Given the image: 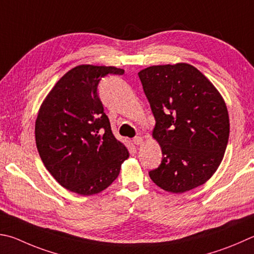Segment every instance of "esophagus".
Returning <instances> with one entry per match:
<instances>
[{"label":"esophagus","mask_w":254,"mask_h":254,"mask_svg":"<svg viewBox=\"0 0 254 254\" xmlns=\"http://www.w3.org/2000/svg\"><path fill=\"white\" fill-rule=\"evenodd\" d=\"M133 143H134L135 145H141L143 143V137L142 136H135L134 139H133Z\"/></svg>","instance_id":"esophagus-1"}]
</instances>
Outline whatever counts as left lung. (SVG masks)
I'll use <instances>...</instances> for the list:
<instances>
[{
	"mask_svg": "<svg viewBox=\"0 0 254 254\" xmlns=\"http://www.w3.org/2000/svg\"><path fill=\"white\" fill-rule=\"evenodd\" d=\"M155 118L152 136L162 161L149 175L171 193L200 187L218 170L227 149L230 121L215 86L188 63L153 65L139 72Z\"/></svg>",
	"mask_w": 254,
	"mask_h": 254,
	"instance_id": "left-lung-1",
	"label": "left lung"
}]
</instances>
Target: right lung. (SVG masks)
<instances>
[{
    "label": "right lung",
    "instance_id": "add662e5",
    "mask_svg": "<svg viewBox=\"0 0 254 254\" xmlns=\"http://www.w3.org/2000/svg\"><path fill=\"white\" fill-rule=\"evenodd\" d=\"M115 66L82 64L66 72L50 91L35 121V142L52 177L80 195L105 190L128 158L115 139L98 95L101 79L122 75Z\"/></svg>",
    "mask_w": 254,
    "mask_h": 254
}]
</instances>
